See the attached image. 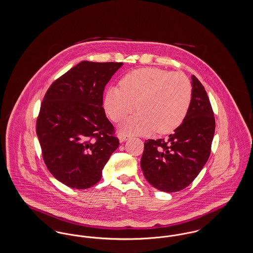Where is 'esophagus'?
Masks as SVG:
<instances>
[{
	"mask_svg": "<svg viewBox=\"0 0 253 253\" xmlns=\"http://www.w3.org/2000/svg\"><path fill=\"white\" fill-rule=\"evenodd\" d=\"M119 138H120V141L122 143V142H124V141H126V140L128 139V136H127V135H124V134H121Z\"/></svg>",
	"mask_w": 253,
	"mask_h": 253,
	"instance_id": "obj_1",
	"label": "esophagus"
}]
</instances>
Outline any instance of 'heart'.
I'll list each match as a JSON object with an SVG mask.
<instances>
[{
    "label": "heart",
    "instance_id": "1",
    "mask_svg": "<svg viewBox=\"0 0 253 253\" xmlns=\"http://www.w3.org/2000/svg\"><path fill=\"white\" fill-rule=\"evenodd\" d=\"M120 88L110 87L103 107L111 121L118 122L135 109L137 114L121 122L125 135H144L157 130L169 133L186 119L192 103L193 88L183 73L146 67L125 75Z\"/></svg>",
    "mask_w": 253,
    "mask_h": 253
}]
</instances>
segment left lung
<instances>
[{
  "label": "left lung",
  "mask_w": 253,
  "mask_h": 253,
  "mask_svg": "<svg viewBox=\"0 0 253 253\" xmlns=\"http://www.w3.org/2000/svg\"><path fill=\"white\" fill-rule=\"evenodd\" d=\"M193 97L188 115L168 139L145 140L140 166L157 190L175 193L188 187L211 155L215 120L204 86L192 76Z\"/></svg>",
  "instance_id": "obj_1"
}]
</instances>
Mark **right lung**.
<instances>
[{"mask_svg":"<svg viewBox=\"0 0 253 253\" xmlns=\"http://www.w3.org/2000/svg\"><path fill=\"white\" fill-rule=\"evenodd\" d=\"M122 64L82 61L43 97L36 125L42 157L51 174L70 188L96 185L120 145L102 104L104 88Z\"/></svg>","mask_w":253,"mask_h":253,"instance_id":"add662e5","label":"right lung"}]
</instances>
